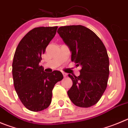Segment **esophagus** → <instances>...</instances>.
<instances>
[{"instance_id": "esophagus-1", "label": "esophagus", "mask_w": 128, "mask_h": 128, "mask_svg": "<svg viewBox=\"0 0 128 128\" xmlns=\"http://www.w3.org/2000/svg\"><path fill=\"white\" fill-rule=\"evenodd\" d=\"M62 74H63V76H64V78H66L67 76H68V74L66 73V72H62Z\"/></svg>"}]
</instances>
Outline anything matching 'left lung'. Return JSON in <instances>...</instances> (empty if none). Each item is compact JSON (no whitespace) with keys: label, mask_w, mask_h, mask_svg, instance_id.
Returning a JSON list of instances; mask_svg holds the SVG:
<instances>
[{"label":"left lung","mask_w":128,"mask_h":128,"mask_svg":"<svg viewBox=\"0 0 128 128\" xmlns=\"http://www.w3.org/2000/svg\"><path fill=\"white\" fill-rule=\"evenodd\" d=\"M57 33L71 52V60L81 66L78 76L69 74L72 86L68 91L71 102L80 107L96 104L106 90L109 60L102 40L82 25L61 26Z\"/></svg>","instance_id":"left-lung-1"}]
</instances>
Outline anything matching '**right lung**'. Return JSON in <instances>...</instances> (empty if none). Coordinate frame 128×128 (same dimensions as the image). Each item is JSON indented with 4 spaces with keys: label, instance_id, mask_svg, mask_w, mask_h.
Masks as SVG:
<instances>
[{
    "label": "right lung",
    "instance_id": "1",
    "mask_svg": "<svg viewBox=\"0 0 128 128\" xmlns=\"http://www.w3.org/2000/svg\"><path fill=\"white\" fill-rule=\"evenodd\" d=\"M57 26L38 27L30 31L20 41L12 62L14 88L26 108L38 112L52 101V90L63 79L58 71L46 72L39 63L42 55L56 35Z\"/></svg>",
    "mask_w": 128,
    "mask_h": 128
}]
</instances>
